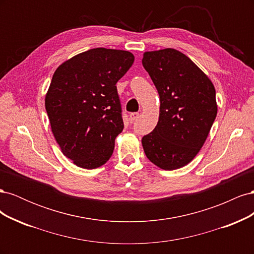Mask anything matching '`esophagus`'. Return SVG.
<instances>
[{
    "instance_id": "1",
    "label": "esophagus",
    "mask_w": 254,
    "mask_h": 254,
    "mask_svg": "<svg viewBox=\"0 0 254 254\" xmlns=\"http://www.w3.org/2000/svg\"><path fill=\"white\" fill-rule=\"evenodd\" d=\"M129 117H130V121H131V122H134L137 118L140 117V114H139V112H133V113L130 114Z\"/></svg>"
}]
</instances>
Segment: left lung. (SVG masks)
Instances as JSON below:
<instances>
[{
	"label": "left lung",
	"instance_id": "1",
	"mask_svg": "<svg viewBox=\"0 0 254 254\" xmlns=\"http://www.w3.org/2000/svg\"><path fill=\"white\" fill-rule=\"evenodd\" d=\"M160 96L156 128L142 137L145 155L162 170L190 163L200 150L217 114L209 77L174 49L146 52L142 59Z\"/></svg>",
	"mask_w": 254,
	"mask_h": 254
}]
</instances>
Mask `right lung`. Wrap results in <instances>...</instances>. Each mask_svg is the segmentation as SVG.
Returning a JSON list of instances; mask_svg holds the SVG:
<instances>
[{"label":"right lung","instance_id":"right-lung-1","mask_svg":"<svg viewBox=\"0 0 254 254\" xmlns=\"http://www.w3.org/2000/svg\"><path fill=\"white\" fill-rule=\"evenodd\" d=\"M130 52L97 48L60 64L45 96L52 132L64 155L92 170L112 156L124 129L117 82L131 67Z\"/></svg>","mask_w":254,"mask_h":254}]
</instances>
